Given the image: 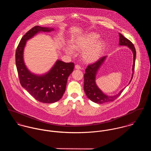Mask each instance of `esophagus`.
Wrapping results in <instances>:
<instances>
[{
    "mask_svg": "<svg viewBox=\"0 0 151 151\" xmlns=\"http://www.w3.org/2000/svg\"><path fill=\"white\" fill-rule=\"evenodd\" d=\"M75 68H76V69L80 70V69H81V66L80 65H75Z\"/></svg>",
    "mask_w": 151,
    "mask_h": 151,
    "instance_id": "obj_1",
    "label": "esophagus"
}]
</instances>
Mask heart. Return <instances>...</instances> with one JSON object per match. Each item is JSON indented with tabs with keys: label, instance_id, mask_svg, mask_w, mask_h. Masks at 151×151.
I'll use <instances>...</instances> for the list:
<instances>
[{
	"label": "heart",
	"instance_id": "1",
	"mask_svg": "<svg viewBox=\"0 0 151 151\" xmlns=\"http://www.w3.org/2000/svg\"><path fill=\"white\" fill-rule=\"evenodd\" d=\"M99 36L95 32H89L74 40L72 47L76 50L83 51L82 56L86 62H93L102 55L105 49V44L98 41ZM67 53L71 54L73 50L70 47L66 49Z\"/></svg>",
	"mask_w": 151,
	"mask_h": 151
}]
</instances>
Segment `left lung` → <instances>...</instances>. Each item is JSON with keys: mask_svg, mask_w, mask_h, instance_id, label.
<instances>
[{"mask_svg": "<svg viewBox=\"0 0 151 151\" xmlns=\"http://www.w3.org/2000/svg\"><path fill=\"white\" fill-rule=\"evenodd\" d=\"M119 45L127 46L132 50L133 53V65H132V72H134L135 68V61L136 56V50L135 47L129 40L127 38H125L122 34L119 33ZM106 56H104L100 58L96 62L88 65L87 68L86 69V73L84 74V89L86 96L92 102L99 104L106 103L109 102H111L114 101L117 97H119L123 89H122L117 94L113 96H108L104 93L98 87L95 83L96 74L97 71L100 68L101 65L103 64ZM133 73L129 84L131 83V80L132 79ZM129 85V84H128Z\"/></svg>", "mask_w": 151, "mask_h": 151, "instance_id": "1", "label": "left lung"}]
</instances>
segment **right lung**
<instances>
[{
  "instance_id": "1",
  "label": "right lung",
  "mask_w": 151,
  "mask_h": 151,
  "mask_svg": "<svg viewBox=\"0 0 151 151\" xmlns=\"http://www.w3.org/2000/svg\"><path fill=\"white\" fill-rule=\"evenodd\" d=\"M53 28L35 26L22 37L16 52V65L20 84L29 94L39 102L52 104L63 96L68 76L73 72L74 64L58 60L46 74L39 76L31 73L25 65L23 52L27 41L40 32H50Z\"/></svg>"
}]
</instances>
